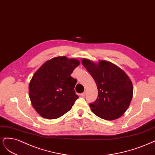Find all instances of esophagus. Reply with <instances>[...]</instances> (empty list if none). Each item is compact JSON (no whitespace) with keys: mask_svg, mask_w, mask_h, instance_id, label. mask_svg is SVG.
<instances>
[{"mask_svg":"<svg viewBox=\"0 0 155 155\" xmlns=\"http://www.w3.org/2000/svg\"><path fill=\"white\" fill-rule=\"evenodd\" d=\"M85 95H86V91H84V92H83L81 94V97H84Z\"/></svg>","mask_w":155,"mask_h":155,"instance_id":"34e87169","label":"esophagus"}]
</instances>
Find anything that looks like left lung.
<instances>
[{"label":"left lung","instance_id":"8db88e82","mask_svg":"<svg viewBox=\"0 0 155 155\" xmlns=\"http://www.w3.org/2000/svg\"><path fill=\"white\" fill-rule=\"evenodd\" d=\"M82 64L98 88L97 100L89 104L93 113L107 120L122 116L130 105L133 94V84L127 74L108 61H101L95 64L84 58Z\"/></svg>","mask_w":155,"mask_h":155}]
</instances>
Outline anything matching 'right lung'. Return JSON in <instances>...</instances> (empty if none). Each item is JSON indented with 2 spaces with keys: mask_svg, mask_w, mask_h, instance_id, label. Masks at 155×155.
Wrapping results in <instances>:
<instances>
[{
  "mask_svg": "<svg viewBox=\"0 0 155 155\" xmlns=\"http://www.w3.org/2000/svg\"><path fill=\"white\" fill-rule=\"evenodd\" d=\"M79 64L77 59L54 57L33 74L29 85V98L40 115L55 119L71 109L78 96L74 90L77 81L71 74Z\"/></svg>",
  "mask_w": 155,
  "mask_h": 155,
  "instance_id": "right-lung-1",
  "label": "right lung"
}]
</instances>
